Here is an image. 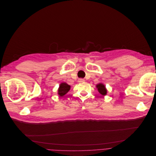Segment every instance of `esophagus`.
Segmentation results:
<instances>
[{"label": "esophagus", "instance_id": "34e87169", "mask_svg": "<svg viewBox=\"0 0 156 156\" xmlns=\"http://www.w3.org/2000/svg\"><path fill=\"white\" fill-rule=\"evenodd\" d=\"M78 82H79V83H82V82H85V80L83 79H79L78 80Z\"/></svg>", "mask_w": 156, "mask_h": 156}]
</instances>
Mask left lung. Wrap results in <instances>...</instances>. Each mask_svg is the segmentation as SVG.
<instances>
[{
  "instance_id": "1",
  "label": "left lung",
  "mask_w": 156,
  "mask_h": 156,
  "mask_svg": "<svg viewBox=\"0 0 156 156\" xmlns=\"http://www.w3.org/2000/svg\"><path fill=\"white\" fill-rule=\"evenodd\" d=\"M96 87L98 89V92L102 96H106L107 95L108 90L106 88V86L103 83H99L96 85Z\"/></svg>"
}]
</instances>
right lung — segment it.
Returning a JSON list of instances; mask_svg holds the SVG:
<instances>
[{"mask_svg": "<svg viewBox=\"0 0 156 156\" xmlns=\"http://www.w3.org/2000/svg\"><path fill=\"white\" fill-rule=\"evenodd\" d=\"M71 89V86L66 82H62L59 84L58 89V94L59 97H63Z\"/></svg>", "mask_w": 156, "mask_h": 156, "instance_id": "add662e5", "label": "right lung"}]
</instances>
